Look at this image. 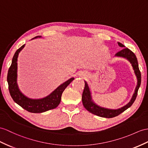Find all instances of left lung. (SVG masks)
I'll return each mask as SVG.
<instances>
[{"mask_svg": "<svg viewBox=\"0 0 148 148\" xmlns=\"http://www.w3.org/2000/svg\"><path fill=\"white\" fill-rule=\"evenodd\" d=\"M118 45L120 47H122V48H124L125 47L124 45H123L122 43L119 42H118ZM115 56L125 58L128 60L129 62H130L132 66L133 70H134V73L137 77V80H138V84H137L134 93L132 95L131 101L129 102L127 105L120 108V109L114 110L101 107L97 106V104L93 102L92 99L91 93L90 91L88 85L86 82L85 81V88L82 93V98L83 105H84L85 109L88 111H89L90 113L102 117L112 118L114 117H116L121 113L123 112L125 110H127L128 108L130 107L135 101L137 95H138L139 88L140 85V82H141V75H140V72L139 69L138 60H137V58L134 53L127 48H124L122 50H121L120 51L117 52Z\"/></svg>", "mask_w": 148, "mask_h": 148, "instance_id": "obj_1", "label": "left lung"}]
</instances>
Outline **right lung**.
Returning <instances> with one entry per match:
<instances>
[{
  "label": "right lung",
  "mask_w": 148,
  "mask_h": 148,
  "mask_svg": "<svg viewBox=\"0 0 148 148\" xmlns=\"http://www.w3.org/2000/svg\"><path fill=\"white\" fill-rule=\"evenodd\" d=\"M41 36H36L34 38H41ZM25 45L18 49L12 58V63L8 70V80L9 90L10 96L18 105L23 109L31 113H41L49 110L55 109L59 105L61 101L62 93L66 86L74 80V78H71L69 80L64 82L56 88L51 94L45 98L40 99H31L25 96L21 92L17 84V58L19 52L22 50Z\"/></svg>",
  "instance_id": "add662e5"
}]
</instances>
